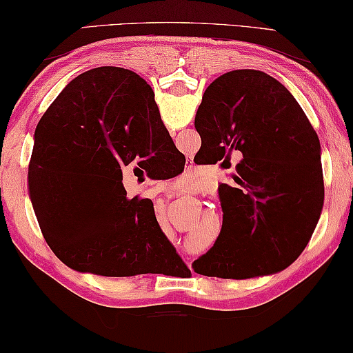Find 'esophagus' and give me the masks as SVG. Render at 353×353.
<instances>
[{
	"label": "esophagus",
	"instance_id": "34e87169",
	"mask_svg": "<svg viewBox=\"0 0 353 353\" xmlns=\"http://www.w3.org/2000/svg\"><path fill=\"white\" fill-rule=\"evenodd\" d=\"M175 191H178V188H176V189H175Z\"/></svg>",
	"mask_w": 353,
	"mask_h": 353
}]
</instances>
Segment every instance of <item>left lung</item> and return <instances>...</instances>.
Instances as JSON below:
<instances>
[{"instance_id": "1", "label": "left lung", "mask_w": 353, "mask_h": 353, "mask_svg": "<svg viewBox=\"0 0 353 353\" xmlns=\"http://www.w3.org/2000/svg\"><path fill=\"white\" fill-rule=\"evenodd\" d=\"M194 125L213 162L242 156L237 186L218 188L221 231L194 270L242 280L288 268L312 237L325 196L319 137L303 108L272 76L236 70L208 85Z\"/></svg>"}]
</instances>
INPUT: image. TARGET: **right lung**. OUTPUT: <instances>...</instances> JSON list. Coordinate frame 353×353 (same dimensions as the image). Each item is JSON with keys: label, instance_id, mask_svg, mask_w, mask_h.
I'll return each instance as SVG.
<instances>
[{"label": "right lung", "instance_id": "add662e5", "mask_svg": "<svg viewBox=\"0 0 353 353\" xmlns=\"http://www.w3.org/2000/svg\"><path fill=\"white\" fill-rule=\"evenodd\" d=\"M139 74L100 66L74 78L34 132L28 185L41 232L68 268L105 277L186 275L150 199H129L122 173L185 168ZM182 170L180 171L179 168ZM170 178V176H168Z\"/></svg>", "mask_w": 353, "mask_h": 353}]
</instances>
